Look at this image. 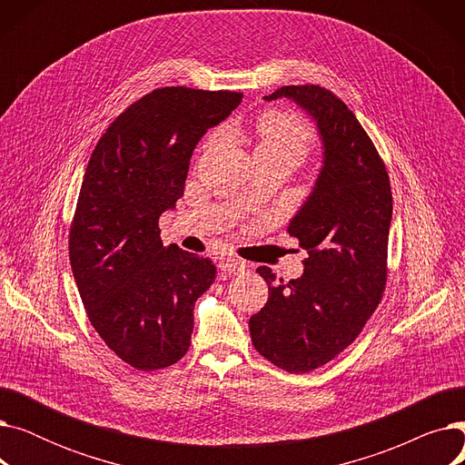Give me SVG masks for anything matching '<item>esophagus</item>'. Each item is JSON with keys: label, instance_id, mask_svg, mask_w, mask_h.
<instances>
[{"label": "esophagus", "instance_id": "esophagus-1", "mask_svg": "<svg viewBox=\"0 0 465 465\" xmlns=\"http://www.w3.org/2000/svg\"><path fill=\"white\" fill-rule=\"evenodd\" d=\"M220 272L224 273H239V272H245L249 270V263L245 260H239L235 256H226L218 262Z\"/></svg>", "mask_w": 465, "mask_h": 465}]
</instances>
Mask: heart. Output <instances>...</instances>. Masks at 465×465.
<instances>
[{"mask_svg": "<svg viewBox=\"0 0 465 465\" xmlns=\"http://www.w3.org/2000/svg\"><path fill=\"white\" fill-rule=\"evenodd\" d=\"M256 158L284 160L300 165L312 151L314 135L307 122L288 111H265L252 126Z\"/></svg>", "mask_w": 465, "mask_h": 465, "instance_id": "b5f03b06", "label": "heart"}]
</instances>
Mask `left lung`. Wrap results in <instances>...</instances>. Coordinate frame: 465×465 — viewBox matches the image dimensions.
I'll return each instance as SVG.
<instances>
[{
	"label": "left lung",
	"instance_id": "obj_1",
	"mask_svg": "<svg viewBox=\"0 0 465 465\" xmlns=\"http://www.w3.org/2000/svg\"><path fill=\"white\" fill-rule=\"evenodd\" d=\"M282 95L314 116L324 167L286 230L309 252L305 272L275 284L270 267H258L270 298L249 328L265 360L288 373H307L352 345L382 300L392 190L371 137L331 90L290 84L265 100Z\"/></svg>",
	"mask_w": 465,
	"mask_h": 465
}]
</instances>
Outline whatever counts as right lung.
Wrapping results in <instances>:
<instances>
[{"mask_svg": "<svg viewBox=\"0 0 465 465\" xmlns=\"http://www.w3.org/2000/svg\"><path fill=\"white\" fill-rule=\"evenodd\" d=\"M241 92L163 86L122 111L97 141L69 228V262L94 330L137 371L188 351L193 303L216 277L203 256L163 245L158 220L184 192L190 158Z\"/></svg>", "mask_w": 465, "mask_h": 465, "instance_id": "obj_1", "label": "right lung"}]
</instances>
